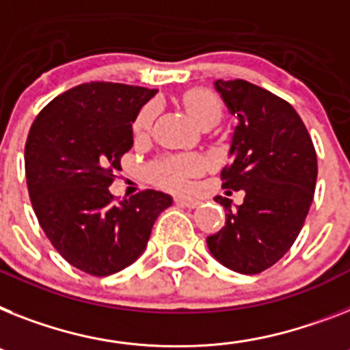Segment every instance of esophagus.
Returning <instances> with one entry per match:
<instances>
[{"label":"esophagus","mask_w":350,"mask_h":350,"mask_svg":"<svg viewBox=\"0 0 350 350\" xmlns=\"http://www.w3.org/2000/svg\"><path fill=\"white\" fill-rule=\"evenodd\" d=\"M175 202H177L178 206L182 207H189V209H195L200 202L195 200V198H184V196H178V198H175Z\"/></svg>","instance_id":"34e87169"}]
</instances>
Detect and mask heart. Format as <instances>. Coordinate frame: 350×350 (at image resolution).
<instances>
[{"label":"heart","mask_w":350,"mask_h":350,"mask_svg":"<svg viewBox=\"0 0 350 350\" xmlns=\"http://www.w3.org/2000/svg\"><path fill=\"white\" fill-rule=\"evenodd\" d=\"M182 102L189 112V116L206 129L216 125L224 112L221 100L209 89H191L182 96ZM155 116H157L155 103H148L141 109L134 121L135 137H144L150 134ZM202 172H204V161L195 154L166 155V157L154 161L148 168L150 178L155 184L168 187V189H175V191L187 189L191 184V178L200 175Z\"/></svg>","instance_id":"b5f03b06"}]
</instances>
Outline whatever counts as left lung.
Returning <instances> with one entry per match:
<instances>
[{
    "instance_id": "8db88e82",
    "label": "left lung",
    "mask_w": 350,
    "mask_h": 350,
    "mask_svg": "<svg viewBox=\"0 0 350 350\" xmlns=\"http://www.w3.org/2000/svg\"><path fill=\"white\" fill-rule=\"evenodd\" d=\"M216 89L238 116L230 163L221 170L227 195L243 191V204L216 196L225 225L207 238L221 265L254 275L273 267L295 243L317 186V152L290 103L247 80H216Z\"/></svg>"
}]
</instances>
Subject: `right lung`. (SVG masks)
<instances>
[{
    "mask_svg": "<svg viewBox=\"0 0 350 350\" xmlns=\"http://www.w3.org/2000/svg\"><path fill=\"white\" fill-rule=\"evenodd\" d=\"M157 89L89 82L53 98L25 144L31 207L57 252L89 275L116 273L139 258L172 196L144 189L116 202L109 186L132 148V121Z\"/></svg>",
    "mask_w": 350,
    "mask_h": 350,
    "instance_id": "right-lung-1",
    "label": "right lung"
}]
</instances>
